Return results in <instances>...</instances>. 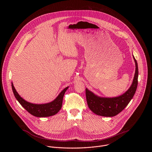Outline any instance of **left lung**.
<instances>
[{"instance_id":"1","label":"left lung","mask_w":152,"mask_h":152,"mask_svg":"<svg viewBox=\"0 0 152 152\" xmlns=\"http://www.w3.org/2000/svg\"><path fill=\"white\" fill-rule=\"evenodd\" d=\"M135 63V73L129 88L123 94L112 98L101 97L86 88V98L89 108L94 113L105 117L116 116L122 111L133 98L137 87L138 66L133 55Z\"/></svg>"}]
</instances>
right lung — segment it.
I'll return each mask as SVG.
<instances>
[{"label": "right lung", "instance_id": "1", "mask_svg": "<svg viewBox=\"0 0 152 152\" xmlns=\"http://www.w3.org/2000/svg\"><path fill=\"white\" fill-rule=\"evenodd\" d=\"M66 87L57 96V98L53 101L43 104H36L28 102L24 100L20 96V95L16 91L15 88L12 83V88L14 94V95L18 102L20 104L22 107L28 112L32 115L36 117H48L56 115L57 113L62 107L63 99L66 91L68 88Z\"/></svg>", "mask_w": 152, "mask_h": 152}]
</instances>
